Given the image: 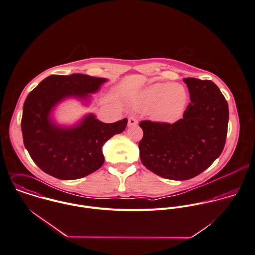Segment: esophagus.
Segmentation results:
<instances>
[{
	"mask_svg": "<svg viewBox=\"0 0 255 255\" xmlns=\"http://www.w3.org/2000/svg\"><path fill=\"white\" fill-rule=\"evenodd\" d=\"M138 125V121H137V119L135 118V117H129V119H128V126L129 127H133V126H137Z\"/></svg>",
	"mask_w": 255,
	"mask_h": 255,
	"instance_id": "obj_1",
	"label": "esophagus"
}]
</instances>
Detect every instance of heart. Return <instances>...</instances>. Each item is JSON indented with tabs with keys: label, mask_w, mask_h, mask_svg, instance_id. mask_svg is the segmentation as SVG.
<instances>
[{
	"label": "heart",
	"mask_w": 255,
	"mask_h": 255,
	"mask_svg": "<svg viewBox=\"0 0 255 255\" xmlns=\"http://www.w3.org/2000/svg\"><path fill=\"white\" fill-rule=\"evenodd\" d=\"M187 92L181 85L156 83L142 91L134 100V105L141 111H151L154 120L162 123L176 121L187 103Z\"/></svg>",
	"instance_id": "b5f03b06"
}]
</instances>
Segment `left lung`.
<instances>
[{"label":"left lung","instance_id":"left-lung-1","mask_svg":"<svg viewBox=\"0 0 255 255\" xmlns=\"http://www.w3.org/2000/svg\"><path fill=\"white\" fill-rule=\"evenodd\" d=\"M190 101L183 118L173 124L140 122L143 164L167 179L186 180L200 174L223 152L229 106L220 89L209 80L183 79Z\"/></svg>","mask_w":255,"mask_h":255}]
</instances>
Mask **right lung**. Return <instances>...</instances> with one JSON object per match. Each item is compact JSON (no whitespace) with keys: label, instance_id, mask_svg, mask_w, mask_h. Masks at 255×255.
Returning a JSON list of instances; mask_svg holds the SVG:
<instances>
[{"label":"right lung","instance_id":"obj_1","mask_svg":"<svg viewBox=\"0 0 255 255\" xmlns=\"http://www.w3.org/2000/svg\"><path fill=\"white\" fill-rule=\"evenodd\" d=\"M105 82L104 78L84 74L51 75L27 96L21 118L23 144L32 160L47 174L72 180L93 173L104 162L105 142L125 130L127 118L107 124L90 113L70 127L58 125L52 118L53 109L67 99L88 104L91 94Z\"/></svg>","mask_w":255,"mask_h":255}]
</instances>
